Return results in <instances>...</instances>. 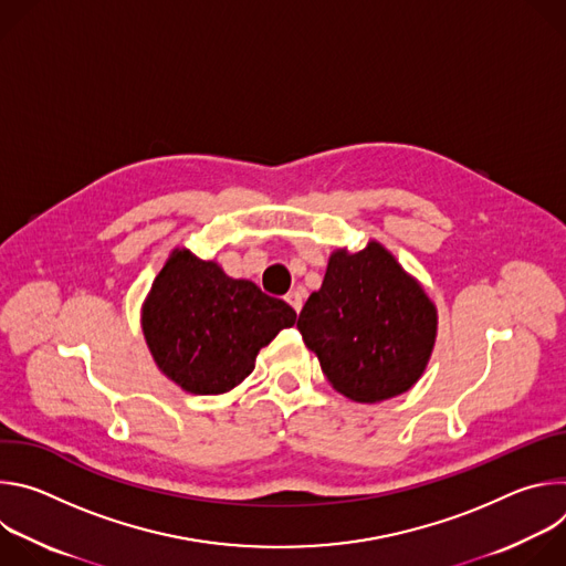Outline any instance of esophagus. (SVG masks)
<instances>
[{"instance_id":"34e87169","label":"esophagus","mask_w":566,"mask_h":566,"mask_svg":"<svg viewBox=\"0 0 566 566\" xmlns=\"http://www.w3.org/2000/svg\"><path fill=\"white\" fill-rule=\"evenodd\" d=\"M284 300L293 306V311H297V313H300V308H302V293H300V291H289Z\"/></svg>"}]
</instances>
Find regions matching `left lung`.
Segmentation results:
<instances>
[{"label":"left lung","mask_w":566,"mask_h":566,"mask_svg":"<svg viewBox=\"0 0 566 566\" xmlns=\"http://www.w3.org/2000/svg\"><path fill=\"white\" fill-rule=\"evenodd\" d=\"M297 329L332 387L356 402L408 391L437 340V306L378 241L332 253Z\"/></svg>","instance_id":"obj_1"}]
</instances>
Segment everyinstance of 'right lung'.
<instances>
[{"mask_svg": "<svg viewBox=\"0 0 566 566\" xmlns=\"http://www.w3.org/2000/svg\"><path fill=\"white\" fill-rule=\"evenodd\" d=\"M295 311L217 262L175 249L143 302V334L154 363L190 394H223L255 369V358Z\"/></svg>", "mask_w": 566, "mask_h": 566, "instance_id": "right-lung-1", "label": "right lung"}]
</instances>
